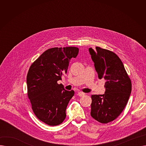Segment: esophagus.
<instances>
[{"instance_id":"1","label":"esophagus","mask_w":146,"mask_h":146,"mask_svg":"<svg viewBox=\"0 0 146 146\" xmlns=\"http://www.w3.org/2000/svg\"><path fill=\"white\" fill-rule=\"evenodd\" d=\"M78 95L79 96H83L85 95V93L82 92H78Z\"/></svg>"}]
</instances>
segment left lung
<instances>
[{"label": "left lung", "mask_w": 146, "mask_h": 146, "mask_svg": "<svg viewBox=\"0 0 146 146\" xmlns=\"http://www.w3.org/2000/svg\"><path fill=\"white\" fill-rule=\"evenodd\" d=\"M98 78H104L105 92L91 96L92 117L103 124L115 119L125 107L131 92V82L118 56L96 47L89 48Z\"/></svg>", "instance_id": "1"}]
</instances>
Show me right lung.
Returning <instances> with one entry per match:
<instances>
[{
	"label": "right lung",
	"mask_w": 146,
	"mask_h": 146,
	"mask_svg": "<svg viewBox=\"0 0 146 146\" xmlns=\"http://www.w3.org/2000/svg\"><path fill=\"white\" fill-rule=\"evenodd\" d=\"M78 52L75 47L50 48L29 67L28 96L35 116L48 125H58L66 118V108L74 92L65 90L57 81L67 73L69 61Z\"/></svg>",
	"instance_id": "1"
}]
</instances>
